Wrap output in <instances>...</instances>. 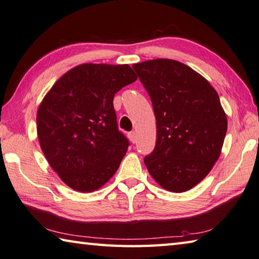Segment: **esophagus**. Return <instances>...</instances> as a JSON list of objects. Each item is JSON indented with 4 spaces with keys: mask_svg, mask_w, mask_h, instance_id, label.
Instances as JSON below:
<instances>
[{
    "mask_svg": "<svg viewBox=\"0 0 259 259\" xmlns=\"http://www.w3.org/2000/svg\"><path fill=\"white\" fill-rule=\"evenodd\" d=\"M128 137H129V139H130V142L133 143V144H135L136 140H137V137H136V133H135V131H131V133H129V134H128Z\"/></svg>",
    "mask_w": 259,
    "mask_h": 259,
    "instance_id": "esophagus-1",
    "label": "esophagus"
}]
</instances>
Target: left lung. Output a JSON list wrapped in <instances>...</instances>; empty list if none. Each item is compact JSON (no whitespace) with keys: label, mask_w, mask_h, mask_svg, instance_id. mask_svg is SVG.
I'll return each mask as SVG.
<instances>
[{"label":"left lung","mask_w":259,"mask_h":259,"mask_svg":"<svg viewBox=\"0 0 259 259\" xmlns=\"http://www.w3.org/2000/svg\"><path fill=\"white\" fill-rule=\"evenodd\" d=\"M133 68L156 117V145L144 158L146 167L164 189L189 190L208 175L224 143L228 120L218 93L175 60H149Z\"/></svg>","instance_id":"obj_1"}]
</instances>
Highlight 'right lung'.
<instances>
[{
	"label": "right lung",
	"mask_w": 259,
	"mask_h": 259,
	"mask_svg": "<svg viewBox=\"0 0 259 259\" xmlns=\"http://www.w3.org/2000/svg\"><path fill=\"white\" fill-rule=\"evenodd\" d=\"M136 80L128 64H80L64 73L41 101L37 112L40 148L72 189H100L120 166L130 144L117 128L113 98Z\"/></svg>",
	"instance_id": "obj_1"
}]
</instances>
